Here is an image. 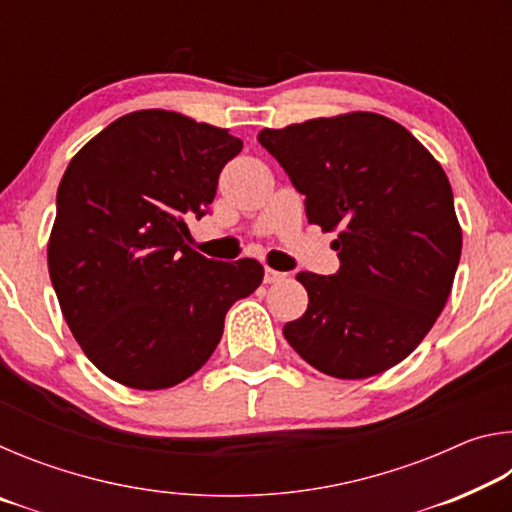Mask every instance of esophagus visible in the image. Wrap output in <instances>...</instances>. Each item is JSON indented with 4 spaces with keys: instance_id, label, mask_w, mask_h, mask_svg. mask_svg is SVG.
I'll return each instance as SVG.
<instances>
[{
    "instance_id": "obj_1",
    "label": "esophagus",
    "mask_w": 512,
    "mask_h": 512,
    "mask_svg": "<svg viewBox=\"0 0 512 512\" xmlns=\"http://www.w3.org/2000/svg\"><path fill=\"white\" fill-rule=\"evenodd\" d=\"M284 277H287V273H282V271H273V268H264V282L266 284H275V282H280V280H284Z\"/></svg>"
}]
</instances>
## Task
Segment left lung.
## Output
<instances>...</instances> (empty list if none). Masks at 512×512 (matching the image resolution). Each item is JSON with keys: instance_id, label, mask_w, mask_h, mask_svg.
Listing matches in <instances>:
<instances>
[{"instance_id": "left-lung-1", "label": "left lung", "mask_w": 512, "mask_h": 512, "mask_svg": "<svg viewBox=\"0 0 512 512\" xmlns=\"http://www.w3.org/2000/svg\"><path fill=\"white\" fill-rule=\"evenodd\" d=\"M257 142L305 196L307 221L339 230V271L298 275L309 305L284 325V339L339 379L393 368L436 323L461 259L443 167L404 126L375 112L264 128Z\"/></svg>"}]
</instances>
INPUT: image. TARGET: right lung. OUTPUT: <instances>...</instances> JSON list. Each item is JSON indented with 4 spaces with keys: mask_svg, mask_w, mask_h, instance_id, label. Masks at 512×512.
<instances>
[{
    "mask_svg": "<svg viewBox=\"0 0 512 512\" xmlns=\"http://www.w3.org/2000/svg\"><path fill=\"white\" fill-rule=\"evenodd\" d=\"M244 142L178 112L119 117L69 162L56 194L49 275L74 339L103 375L158 391L212 357L223 320L262 284L255 259L196 253L189 219L210 214Z\"/></svg>",
    "mask_w": 512,
    "mask_h": 512,
    "instance_id": "1",
    "label": "right lung"
}]
</instances>
